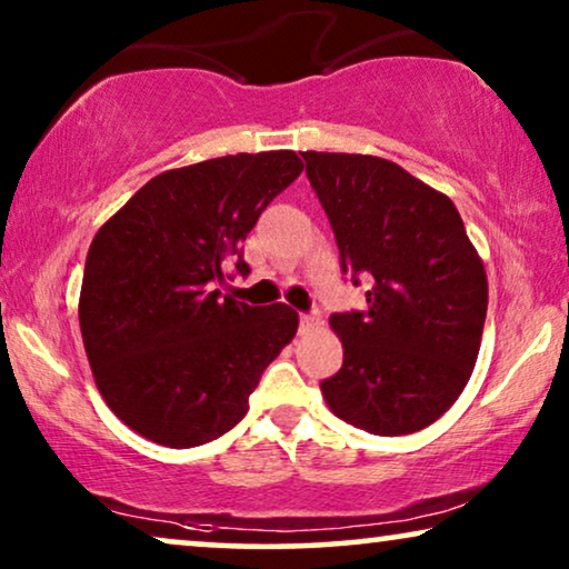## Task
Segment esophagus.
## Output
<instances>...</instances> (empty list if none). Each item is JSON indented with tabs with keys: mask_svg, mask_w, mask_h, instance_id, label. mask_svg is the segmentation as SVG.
Segmentation results:
<instances>
[{
	"mask_svg": "<svg viewBox=\"0 0 569 569\" xmlns=\"http://www.w3.org/2000/svg\"><path fill=\"white\" fill-rule=\"evenodd\" d=\"M318 326H321V313H318V310H310V313L300 316V331L302 333L313 331V329H318Z\"/></svg>",
	"mask_w": 569,
	"mask_h": 569,
	"instance_id": "obj_1",
	"label": "esophagus"
}]
</instances>
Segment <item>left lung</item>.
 Instances as JSON below:
<instances>
[{"mask_svg": "<svg viewBox=\"0 0 569 569\" xmlns=\"http://www.w3.org/2000/svg\"><path fill=\"white\" fill-rule=\"evenodd\" d=\"M337 236L341 271L370 282L368 310L333 313L345 347L321 393L365 432L425 430L453 407L477 365L487 271L446 193L391 160L302 152Z\"/></svg>", "mask_w": 569, "mask_h": 569, "instance_id": "1", "label": "left lung"}]
</instances>
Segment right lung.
<instances>
[{"instance_id":"1","label":"right lung","mask_w":569,"mask_h":569,"mask_svg":"<svg viewBox=\"0 0 569 569\" xmlns=\"http://www.w3.org/2000/svg\"><path fill=\"white\" fill-rule=\"evenodd\" d=\"M302 173L292 150L238 152L147 181L92 238L80 331L108 409L142 438L193 448L232 430L298 313L214 290L263 209Z\"/></svg>"}]
</instances>
